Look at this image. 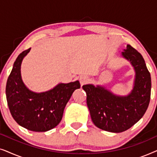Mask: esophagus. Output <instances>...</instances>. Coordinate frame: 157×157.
I'll use <instances>...</instances> for the list:
<instances>
[{
  "instance_id": "esophagus-1",
  "label": "esophagus",
  "mask_w": 157,
  "mask_h": 157,
  "mask_svg": "<svg viewBox=\"0 0 157 157\" xmlns=\"http://www.w3.org/2000/svg\"><path fill=\"white\" fill-rule=\"evenodd\" d=\"M79 81H80L81 86L84 85L85 83H86L88 81H89V77L86 76H81L80 78H79Z\"/></svg>"
}]
</instances>
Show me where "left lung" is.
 Segmentation results:
<instances>
[{"instance_id":"obj_1","label":"left lung","mask_w":157,"mask_h":157,"mask_svg":"<svg viewBox=\"0 0 157 157\" xmlns=\"http://www.w3.org/2000/svg\"><path fill=\"white\" fill-rule=\"evenodd\" d=\"M121 56L129 62L135 72L133 89L127 95H117L101 85L82 86L94 125L113 133L123 132L138 122L147 111L151 96V75L142 56L128 44Z\"/></svg>"}]
</instances>
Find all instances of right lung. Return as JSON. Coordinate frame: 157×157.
<instances>
[{
  "mask_svg": "<svg viewBox=\"0 0 157 157\" xmlns=\"http://www.w3.org/2000/svg\"><path fill=\"white\" fill-rule=\"evenodd\" d=\"M30 50L23 51L14 62L6 83V98L10 113L19 125L33 132H47L60 123L66 104L81 85L76 81L60 83L40 93L30 90L23 83L21 73L23 59Z\"/></svg>",
  "mask_w": 157,
  "mask_h": 157,
  "instance_id": "right-lung-1",
  "label": "right lung"
}]
</instances>
